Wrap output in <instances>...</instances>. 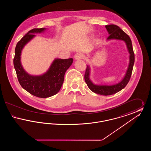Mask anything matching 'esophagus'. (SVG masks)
<instances>
[{
	"mask_svg": "<svg viewBox=\"0 0 151 151\" xmlns=\"http://www.w3.org/2000/svg\"><path fill=\"white\" fill-rule=\"evenodd\" d=\"M83 57V54L81 53V52H78V53H76V54L75 55V56H74V58H75V59L76 60H78V59H82Z\"/></svg>",
	"mask_w": 151,
	"mask_h": 151,
	"instance_id": "obj_1",
	"label": "esophagus"
}]
</instances>
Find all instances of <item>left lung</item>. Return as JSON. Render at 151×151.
I'll return each instance as SVG.
<instances>
[{"label": "left lung", "mask_w": 151, "mask_h": 151, "mask_svg": "<svg viewBox=\"0 0 151 151\" xmlns=\"http://www.w3.org/2000/svg\"><path fill=\"white\" fill-rule=\"evenodd\" d=\"M105 28L107 29L109 36L107 38L108 40H118L124 41L126 44L127 49L129 53V63L126 73L119 83L112 85H96L93 84L90 80V67L87 65L86 71L84 75L85 81L88 86V88L94 93L99 94L104 96H109L116 93L119 91H121L128 84L132 72V68L135 62V55L132 48V42L128 36L124 32H123L118 26L111 24L106 25Z\"/></svg>", "instance_id": "8db88e82"}]
</instances>
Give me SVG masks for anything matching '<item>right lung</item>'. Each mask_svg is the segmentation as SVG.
<instances>
[{
    "label": "right lung",
    "mask_w": 151,
    "mask_h": 151,
    "mask_svg": "<svg viewBox=\"0 0 151 151\" xmlns=\"http://www.w3.org/2000/svg\"><path fill=\"white\" fill-rule=\"evenodd\" d=\"M46 28H35L29 30L17 42L14 52V65L17 77L21 86L29 93L40 98H47L57 93L63 83L65 71L71 65L73 59H55L49 69L42 75H30L23 68L21 54L24 46Z\"/></svg>",
    "instance_id": "add662e5"
}]
</instances>
